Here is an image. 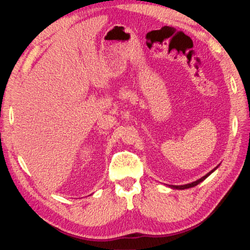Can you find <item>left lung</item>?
Instances as JSON below:
<instances>
[{
	"label": "left lung",
	"instance_id": "1",
	"mask_svg": "<svg viewBox=\"0 0 250 250\" xmlns=\"http://www.w3.org/2000/svg\"><path fill=\"white\" fill-rule=\"evenodd\" d=\"M219 167V166H217L216 168H214L213 170H211L210 172H208V174H206V175L204 176H202L201 178H199V179H197L196 181H193V183H191V184H187V185H183V186H168V187H170L171 188H176V190H185V188H193V187H195V186H197L198 184H200L201 181H203L204 179L206 178H208L211 173H213L217 168Z\"/></svg>",
	"mask_w": 250,
	"mask_h": 250
}]
</instances>
